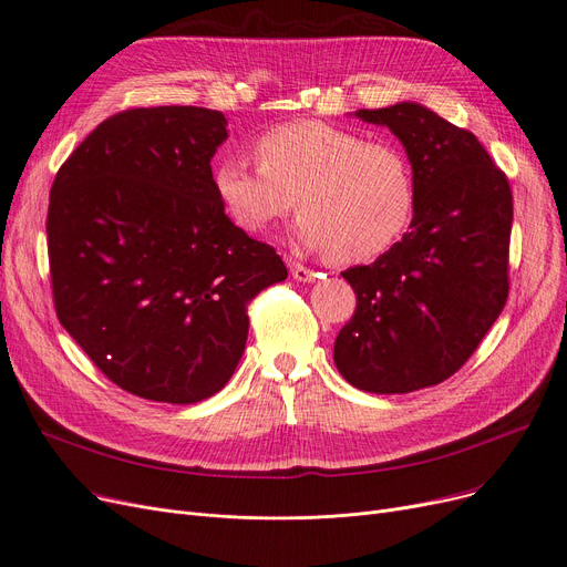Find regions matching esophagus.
<instances>
[{
	"label": "esophagus",
	"mask_w": 567,
	"mask_h": 567,
	"mask_svg": "<svg viewBox=\"0 0 567 567\" xmlns=\"http://www.w3.org/2000/svg\"><path fill=\"white\" fill-rule=\"evenodd\" d=\"M288 267H290V275H292L295 281L313 284V281L320 277L318 272H313V269H309V267H305V265H300V262H295V260H288Z\"/></svg>",
	"instance_id": "1"
}]
</instances>
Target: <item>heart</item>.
<instances>
[{
    "label": "heart",
    "instance_id": "heart-1",
    "mask_svg": "<svg viewBox=\"0 0 567 567\" xmlns=\"http://www.w3.org/2000/svg\"><path fill=\"white\" fill-rule=\"evenodd\" d=\"M256 156L258 166L224 158L212 175L224 212L241 230H267L298 198L300 245L353 265L385 254L413 219L411 161L390 141L300 120L265 131Z\"/></svg>",
    "mask_w": 567,
    "mask_h": 567
}]
</instances>
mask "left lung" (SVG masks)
<instances>
[{
  "mask_svg": "<svg viewBox=\"0 0 567 567\" xmlns=\"http://www.w3.org/2000/svg\"><path fill=\"white\" fill-rule=\"evenodd\" d=\"M388 126L415 177L411 230L341 277L358 309L334 341L343 379L373 394L439 385L462 369L507 300L512 192L471 131L415 101L355 111Z\"/></svg>",
  "mask_w": 567,
  "mask_h": 567,
  "instance_id": "8db88e82",
  "label": "left lung"
}]
</instances>
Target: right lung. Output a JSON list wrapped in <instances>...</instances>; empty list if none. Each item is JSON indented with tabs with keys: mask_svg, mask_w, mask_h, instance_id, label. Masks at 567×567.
<instances>
[{
	"mask_svg": "<svg viewBox=\"0 0 567 567\" xmlns=\"http://www.w3.org/2000/svg\"><path fill=\"white\" fill-rule=\"evenodd\" d=\"M226 126L196 105L113 115L50 188L58 318L107 379L143 399L217 394L245 353L247 302L288 277L214 192L209 161Z\"/></svg>",
	"mask_w": 567,
	"mask_h": 567,
	"instance_id": "obj_1",
	"label": "right lung"
}]
</instances>
